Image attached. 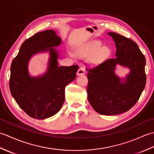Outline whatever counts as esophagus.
<instances>
[{
	"label": "esophagus",
	"instance_id": "esophagus-1",
	"mask_svg": "<svg viewBox=\"0 0 154 154\" xmlns=\"http://www.w3.org/2000/svg\"><path fill=\"white\" fill-rule=\"evenodd\" d=\"M86 73V70L85 69L84 67H81L79 69H78L77 72V75H84Z\"/></svg>",
	"mask_w": 154,
	"mask_h": 154
}]
</instances>
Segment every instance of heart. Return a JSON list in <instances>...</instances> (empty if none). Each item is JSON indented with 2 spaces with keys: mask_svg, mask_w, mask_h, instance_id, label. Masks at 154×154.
<instances>
[{
  "mask_svg": "<svg viewBox=\"0 0 154 154\" xmlns=\"http://www.w3.org/2000/svg\"><path fill=\"white\" fill-rule=\"evenodd\" d=\"M110 49L107 46H102L99 40H93L85 44L77 51V55L80 57H86L91 54L90 61L97 65L102 63L110 56Z\"/></svg>",
  "mask_w": 154,
  "mask_h": 154,
  "instance_id": "heart-1",
  "label": "heart"
}]
</instances>
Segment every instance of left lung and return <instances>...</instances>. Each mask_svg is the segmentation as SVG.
Wrapping results in <instances>:
<instances>
[{"mask_svg":"<svg viewBox=\"0 0 154 154\" xmlns=\"http://www.w3.org/2000/svg\"><path fill=\"white\" fill-rule=\"evenodd\" d=\"M108 34L115 42L116 57L87 68V94L89 102L96 112L110 116L125 112L137 103L145 88L146 75V58L136 42L115 32ZM117 64L131 69L123 84L114 73Z\"/></svg>","mask_w":154,"mask_h":154,"instance_id":"obj_1","label":"left lung"}]
</instances>
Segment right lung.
I'll list each match as a JSON object with an SVG mask.
<instances>
[{
	"instance_id": "1",
	"label": "right lung",
	"mask_w": 154,
	"mask_h": 154,
	"mask_svg": "<svg viewBox=\"0 0 154 154\" xmlns=\"http://www.w3.org/2000/svg\"><path fill=\"white\" fill-rule=\"evenodd\" d=\"M61 42L54 30L38 32L23 42L12 60L9 80L11 94L18 106L34 119H45L59 112L65 100V87L76 77L77 65L58 66V54L51 48ZM48 50L51 59L47 73L31 78L27 72L29 60L38 51Z\"/></svg>"
}]
</instances>
